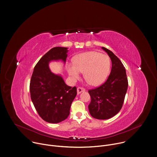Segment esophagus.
Listing matches in <instances>:
<instances>
[{"label":"esophagus","mask_w":157,"mask_h":157,"mask_svg":"<svg viewBox=\"0 0 157 157\" xmlns=\"http://www.w3.org/2000/svg\"><path fill=\"white\" fill-rule=\"evenodd\" d=\"M85 90H86V89H85L84 88L81 87H78V89H77V93H78V94H81V92H84Z\"/></svg>","instance_id":"34e87169"}]
</instances>
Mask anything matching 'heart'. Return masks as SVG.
<instances>
[{"mask_svg": "<svg viewBox=\"0 0 157 157\" xmlns=\"http://www.w3.org/2000/svg\"><path fill=\"white\" fill-rule=\"evenodd\" d=\"M110 59L105 54L90 51L81 54L73 59V64L67 65L69 75L73 79L84 72L85 79L92 85L98 86L105 81L110 70Z\"/></svg>", "mask_w": 157, "mask_h": 157, "instance_id": "heart-1", "label": "heart"}]
</instances>
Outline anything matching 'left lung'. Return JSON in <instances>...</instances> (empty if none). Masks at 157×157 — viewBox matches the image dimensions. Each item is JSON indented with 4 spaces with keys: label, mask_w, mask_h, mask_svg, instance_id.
Returning a JSON list of instances; mask_svg holds the SVG:
<instances>
[{
    "label": "left lung",
    "mask_w": 157,
    "mask_h": 157,
    "mask_svg": "<svg viewBox=\"0 0 157 157\" xmlns=\"http://www.w3.org/2000/svg\"><path fill=\"white\" fill-rule=\"evenodd\" d=\"M112 63L107 81L98 87L89 90L91 101L89 105L90 115L98 120H107L121 109L127 92L128 81L126 70L120 60L110 50L102 47Z\"/></svg>",
    "instance_id": "left-lung-1"
}]
</instances>
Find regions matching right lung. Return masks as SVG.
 Segmentation results:
<instances>
[{
  "instance_id": "1",
  "label": "right lung",
  "mask_w": 157,
  "mask_h": 157,
  "mask_svg": "<svg viewBox=\"0 0 157 157\" xmlns=\"http://www.w3.org/2000/svg\"><path fill=\"white\" fill-rule=\"evenodd\" d=\"M67 47L52 48L36 65L31 78L29 90L33 105L42 120L58 123L70 115L72 101L77 89L67 86L60 75L52 73L48 63L52 60H62L67 57Z\"/></svg>"
}]
</instances>
